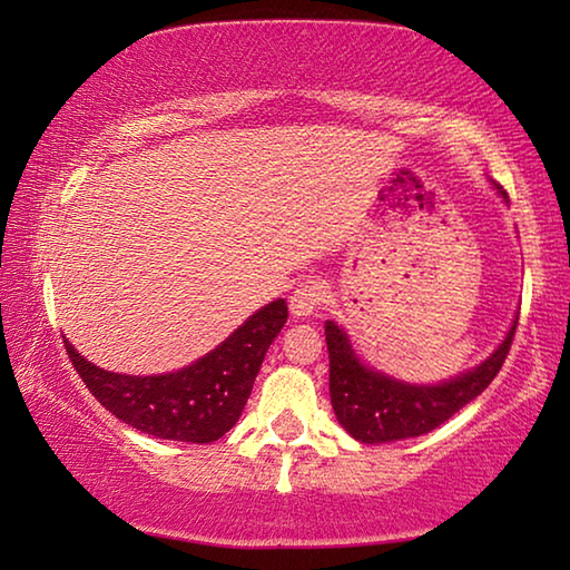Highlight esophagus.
<instances>
[{"label":"esophagus","mask_w":570,"mask_h":570,"mask_svg":"<svg viewBox=\"0 0 570 570\" xmlns=\"http://www.w3.org/2000/svg\"><path fill=\"white\" fill-rule=\"evenodd\" d=\"M326 298V288L322 282H304L296 286V292L288 298V308H292L294 320H308L320 312Z\"/></svg>","instance_id":"esophagus-1"}]
</instances>
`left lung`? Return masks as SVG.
Instances as JSON below:
<instances>
[{
    "label": "left lung",
    "instance_id": "left-lung-1",
    "mask_svg": "<svg viewBox=\"0 0 570 570\" xmlns=\"http://www.w3.org/2000/svg\"><path fill=\"white\" fill-rule=\"evenodd\" d=\"M500 198L508 204V193L493 183ZM518 316L510 324L505 340L498 350L468 372L435 384H412L394 380L374 366L364 364L356 354L344 326L336 322L324 324L326 346H330V397L336 420L354 440L364 445H380L428 435L468 402L485 392L503 366Z\"/></svg>",
    "mask_w": 570,
    "mask_h": 570
}]
</instances>
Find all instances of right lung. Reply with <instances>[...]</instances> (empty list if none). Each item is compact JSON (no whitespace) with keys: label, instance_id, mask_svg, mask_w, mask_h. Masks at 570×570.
I'll return each instance as SVG.
<instances>
[{"label":"right lung","instance_id":"1","mask_svg":"<svg viewBox=\"0 0 570 570\" xmlns=\"http://www.w3.org/2000/svg\"><path fill=\"white\" fill-rule=\"evenodd\" d=\"M286 316V302L276 298L200 360L178 372L148 377L102 370L67 340L65 350L95 400L115 417L153 438L206 445L238 422L266 350L282 332Z\"/></svg>","mask_w":570,"mask_h":570}]
</instances>
